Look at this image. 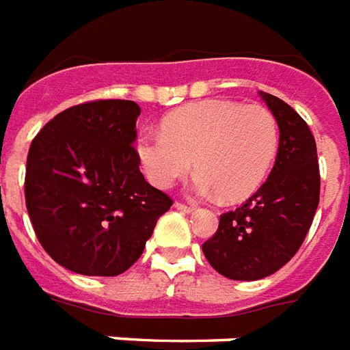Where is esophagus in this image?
I'll use <instances>...</instances> for the list:
<instances>
[{"instance_id": "1", "label": "esophagus", "mask_w": 350, "mask_h": 350, "mask_svg": "<svg viewBox=\"0 0 350 350\" xmlns=\"http://www.w3.org/2000/svg\"><path fill=\"white\" fill-rule=\"evenodd\" d=\"M176 209H180V211H183V213H191L193 211V206H187V204H183V202H176L174 204Z\"/></svg>"}]
</instances>
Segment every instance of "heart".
<instances>
[{"label":"heart","instance_id":"1","mask_svg":"<svg viewBox=\"0 0 350 350\" xmlns=\"http://www.w3.org/2000/svg\"><path fill=\"white\" fill-rule=\"evenodd\" d=\"M278 141V122L263 105L204 100L165 116L161 135L139 137L137 154L155 187H170L193 161L196 195L219 193L222 200L237 202L265 182Z\"/></svg>","mask_w":350,"mask_h":350}]
</instances>
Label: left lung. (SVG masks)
Here are the masks:
<instances>
[{"instance_id":"left-lung-1","label":"left lung","mask_w":350,"mask_h":350,"mask_svg":"<svg viewBox=\"0 0 350 350\" xmlns=\"http://www.w3.org/2000/svg\"><path fill=\"white\" fill-rule=\"evenodd\" d=\"M280 129L274 167L254 195L219 219L204 245L209 265L232 280H260L276 273L304 243L319 204L317 146L304 118L263 92Z\"/></svg>"}]
</instances>
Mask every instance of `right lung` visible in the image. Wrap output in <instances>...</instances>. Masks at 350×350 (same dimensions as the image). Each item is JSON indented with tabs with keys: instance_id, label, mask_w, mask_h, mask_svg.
<instances>
[{
	"instance_id": "obj_1",
	"label": "right lung",
	"mask_w": 350,
	"mask_h": 350,
	"mask_svg": "<svg viewBox=\"0 0 350 350\" xmlns=\"http://www.w3.org/2000/svg\"><path fill=\"white\" fill-rule=\"evenodd\" d=\"M131 100L64 109L33 139L25 208L42 248L85 276H116L139 258L172 198L139 170Z\"/></svg>"
}]
</instances>
